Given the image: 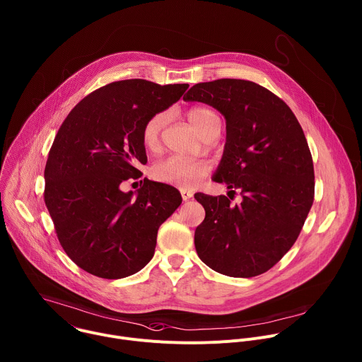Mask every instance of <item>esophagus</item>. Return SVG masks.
I'll return each instance as SVG.
<instances>
[{
	"label": "esophagus",
	"mask_w": 362,
	"mask_h": 362,
	"mask_svg": "<svg viewBox=\"0 0 362 362\" xmlns=\"http://www.w3.org/2000/svg\"><path fill=\"white\" fill-rule=\"evenodd\" d=\"M180 194H182V199H183L185 202H187V200H190V199L193 197V193H190V192H187V190H180Z\"/></svg>",
	"instance_id": "34e87169"
}]
</instances>
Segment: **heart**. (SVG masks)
Wrapping results in <instances>:
<instances>
[{"label":"heart","instance_id":"heart-1","mask_svg":"<svg viewBox=\"0 0 362 362\" xmlns=\"http://www.w3.org/2000/svg\"><path fill=\"white\" fill-rule=\"evenodd\" d=\"M187 117L199 134H204L207 128L220 120L217 113L207 107H192L187 112ZM166 124V115L163 112L152 115L142 127V144L148 149L158 148L160 142V135ZM211 170V166L206 160L186 159L180 156H170L163 159L152 168V176L160 183L176 186L180 189H193L199 182L206 177Z\"/></svg>","mask_w":362,"mask_h":362}]
</instances>
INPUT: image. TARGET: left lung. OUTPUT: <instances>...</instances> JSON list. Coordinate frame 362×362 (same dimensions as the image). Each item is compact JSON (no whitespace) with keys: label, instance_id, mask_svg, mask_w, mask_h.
<instances>
[{"label":"left lung","instance_id":"8db88e82","mask_svg":"<svg viewBox=\"0 0 362 362\" xmlns=\"http://www.w3.org/2000/svg\"><path fill=\"white\" fill-rule=\"evenodd\" d=\"M186 102H203L226 117V146L213 176L227 196L196 193L206 217L194 231L200 260L230 277H255L291 249L314 202V166L303 128L288 105L245 79L193 85ZM230 197V194H228Z\"/></svg>","mask_w":362,"mask_h":362}]
</instances>
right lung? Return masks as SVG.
Returning <instances> with one entry per match:
<instances>
[{"label": "right lung", "instance_id": "1", "mask_svg": "<svg viewBox=\"0 0 362 362\" xmlns=\"http://www.w3.org/2000/svg\"><path fill=\"white\" fill-rule=\"evenodd\" d=\"M187 88L116 81L85 96L62 122L48 153L44 200L62 249L86 273L124 279L152 260L158 230L182 196L148 179L135 196L120 185L139 179L138 165L148 162L144 124Z\"/></svg>", "mask_w": 362, "mask_h": 362}]
</instances>
